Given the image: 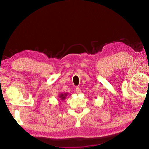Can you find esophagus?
I'll return each mask as SVG.
<instances>
[{
  "mask_svg": "<svg viewBox=\"0 0 149 149\" xmlns=\"http://www.w3.org/2000/svg\"><path fill=\"white\" fill-rule=\"evenodd\" d=\"M76 91L77 93H78V94H80V93H81V90H80V88H79V87H76Z\"/></svg>",
  "mask_w": 149,
  "mask_h": 149,
  "instance_id": "1",
  "label": "esophagus"
}]
</instances>
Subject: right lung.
<instances>
[{
  "label": "right lung",
  "mask_w": 149,
  "mask_h": 149,
  "mask_svg": "<svg viewBox=\"0 0 149 149\" xmlns=\"http://www.w3.org/2000/svg\"><path fill=\"white\" fill-rule=\"evenodd\" d=\"M67 95H68V93H61V94H59L58 95V100H65V98H66V97L67 96Z\"/></svg>",
  "instance_id": "right-lung-1"
}]
</instances>
